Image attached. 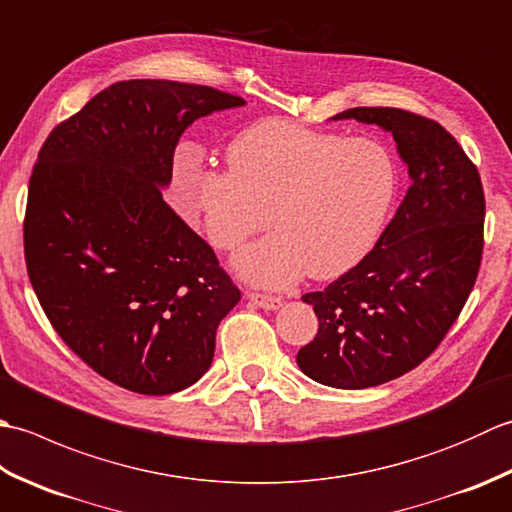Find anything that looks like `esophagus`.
Returning a JSON list of instances; mask_svg holds the SVG:
<instances>
[{
	"mask_svg": "<svg viewBox=\"0 0 512 512\" xmlns=\"http://www.w3.org/2000/svg\"><path fill=\"white\" fill-rule=\"evenodd\" d=\"M246 299L253 303L257 308H264V310H279L281 308V301L279 297L273 295H259V292H246Z\"/></svg>",
	"mask_w": 512,
	"mask_h": 512,
	"instance_id": "34e87169",
	"label": "esophagus"
}]
</instances>
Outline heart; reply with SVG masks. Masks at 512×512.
Here are the masks:
<instances>
[{
    "label": "heart",
    "instance_id": "b5f03b06",
    "mask_svg": "<svg viewBox=\"0 0 512 512\" xmlns=\"http://www.w3.org/2000/svg\"><path fill=\"white\" fill-rule=\"evenodd\" d=\"M226 162L228 171L187 169L184 187L220 250H235L273 222V235L233 259L235 273L257 286L347 273L374 246L396 193V165L383 145L288 118L246 127Z\"/></svg>",
    "mask_w": 512,
    "mask_h": 512
}]
</instances>
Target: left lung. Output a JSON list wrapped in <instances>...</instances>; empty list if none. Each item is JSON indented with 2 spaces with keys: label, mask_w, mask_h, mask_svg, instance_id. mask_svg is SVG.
Listing matches in <instances>:
<instances>
[{
  "label": "left lung",
  "mask_w": 512,
  "mask_h": 512,
  "mask_svg": "<svg viewBox=\"0 0 512 512\" xmlns=\"http://www.w3.org/2000/svg\"><path fill=\"white\" fill-rule=\"evenodd\" d=\"M330 121L378 125L396 140L411 187L376 246L321 292L301 299L319 332L297 354L308 378L365 389L420 365L475 286L484 246V191L447 129L396 107H352Z\"/></svg>",
  "instance_id": "1"
}]
</instances>
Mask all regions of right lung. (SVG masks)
Here are the masks:
<instances>
[{
	"label": "right lung",
	"instance_id": "1",
	"mask_svg": "<svg viewBox=\"0 0 512 512\" xmlns=\"http://www.w3.org/2000/svg\"><path fill=\"white\" fill-rule=\"evenodd\" d=\"M244 105L206 85L118 81L52 129L32 169L24 250L41 308L96 374L136 394L198 383L242 297L162 191L187 127Z\"/></svg>",
	"mask_w": 512,
	"mask_h": 512
}]
</instances>
